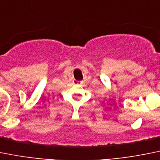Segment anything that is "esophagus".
<instances>
[{"mask_svg": "<svg viewBox=\"0 0 160 160\" xmlns=\"http://www.w3.org/2000/svg\"><path fill=\"white\" fill-rule=\"evenodd\" d=\"M73 83H74V84L78 85V84H80V83H81V82L78 81V80H74V81H73Z\"/></svg>", "mask_w": 160, "mask_h": 160, "instance_id": "1", "label": "esophagus"}]
</instances>
